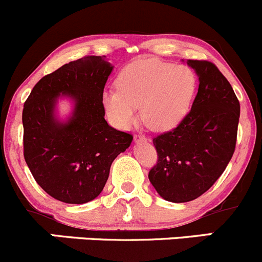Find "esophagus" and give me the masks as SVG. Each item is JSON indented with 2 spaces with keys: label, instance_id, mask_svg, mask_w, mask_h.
Segmentation results:
<instances>
[{
  "label": "esophagus",
  "instance_id": "1",
  "mask_svg": "<svg viewBox=\"0 0 262 262\" xmlns=\"http://www.w3.org/2000/svg\"><path fill=\"white\" fill-rule=\"evenodd\" d=\"M135 141L136 142H144V141H146V137L144 136V135H135Z\"/></svg>",
  "mask_w": 262,
  "mask_h": 262
}]
</instances>
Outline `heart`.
Returning <instances> with one entry per match:
<instances>
[{
    "label": "heart",
    "instance_id": "heart-1",
    "mask_svg": "<svg viewBox=\"0 0 262 262\" xmlns=\"http://www.w3.org/2000/svg\"><path fill=\"white\" fill-rule=\"evenodd\" d=\"M196 76L188 66L159 59H140L128 64L117 77V89L103 94V105L111 122L128 128L141 118L154 131L176 127L190 110Z\"/></svg>",
    "mask_w": 262,
    "mask_h": 262
}]
</instances>
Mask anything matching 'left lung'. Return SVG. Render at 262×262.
Listing matches in <instances>:
<instances>
[{
	"mask_svg": "<svg viewBox=\"0 0 262 262\" xmlns=\"http://www.w3.org/2000/svg\"><path fill=\"white\" fill-rule=\"evenodd\" d=\"M187 63L200 81L192 107L177 127L152 139L158 160L149 180L170 203L205 193L225 170L237 142L241 108L232 85L213 62Z\"/></svg>",
	"mask_w": 262,
	"mask_h": 262,
	"instance_id": "left-lung-1",
	"label": "left lung"
}]
</instances>
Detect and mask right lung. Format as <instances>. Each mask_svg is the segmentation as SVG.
<instances>
[{
	"label": "right lung",
	"instance_id": "1",
	"mask_svg": "<svg viewBox=\"0 0 262 262\" xmlns=\"http://www.w3.org/2000/svg\"><path fill=\"white\" fill-rule=\"evenodd\" d=\"M113 67L105 56H85L43 76L24 103V158L38 185L56 200L85 204L94 200L118 154L132 135L104 120L103 92ZM59 94L75 100L73 117L54 118Z\"/></svg>",
	"mask_w": 262,
	"mask_h": 262
}]
</instances>
